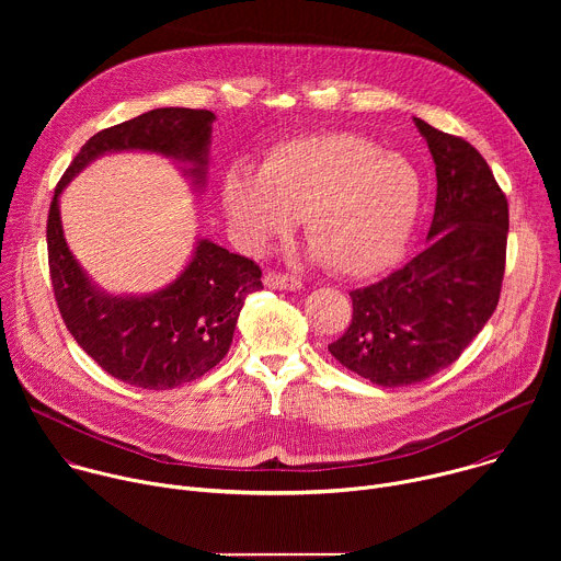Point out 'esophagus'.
Returning a JSON list of instances; mask_svg holds the SVG:
<instances>
[{
	"instance_id": "obj_1",
	"label": "esophagus",
	"mask_w": 561,
	"mask_h": 561,
	"mask_svg": "<svg viewBox=\"0 0 561 561\" xmlns=\"http://www.w3.org/2000/svg\"><path fill=\"white\" fill-rule=\"evenodd\" d=\"M264 284H266V288H275V290H299L301 288V282L297 277L284 275L277 271H268L264 275Z\"/></svg>"
}]
</instances>
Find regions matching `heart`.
I'll list each match as a JSON object with an SVG mask.
<instances>
[{"label": "heart", "instance_id": "1", "mask_svg": "<svg viewBox=\"0 0 561 561\" xmlns=\"http://www.w3.org/2000/svg\"><path fill=\"white\" fill-rule=\"evenodd\" d=\"M422 199L411 159L353 133L284 141L260 173L232 169L221 184L224 210L249 244L264 247L304 217L308 244L342 277H368L402 257Z\"/></svg>", "mask_w": 561, "mask_h": 561}]
</instances>
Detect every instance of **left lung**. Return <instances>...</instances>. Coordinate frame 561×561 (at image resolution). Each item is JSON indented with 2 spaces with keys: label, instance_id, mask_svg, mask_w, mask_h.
<instances>
[{
  "label": "left lung",
  "instance_id": "left-lung-1",
  "mask_svg": "<svg viewBox=\"0 0 561 561\" xmlns=\"http://www.w3.org/2000/svg\"><path fill=\"white\" fill-rule=\"evenodd\" d=\"M437 175L426 249L404 268L351 293L353 322L329 344L359 377L394 388L450 366L497 308L506 268L508 202L466 139L415 117Z\"/></svg>",
  "mask_w": 561,
  "mask_h": 561
}]
</instances>
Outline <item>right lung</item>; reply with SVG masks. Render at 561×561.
Returning <instances> with one entry per match:
<instances>
[{"mask_svg":"<svg viewBox=\"0 0 561 561\" xmlns=\"http://www.w3.org/2000/svg\"><path fill=\"white\" fill-rule=\"evenodd\" d=\"M215 115L202 108H154L93 135L61 175L46 224L48 271L66 329L108 375L167 390L199 379L230 348L247 295L264 288L262 268L199 239L184 273L146 297L102 293L66 247L59 193L93 159L115 150H150L191 164L186 175L204 184Z\"/></svg>","mask_w":561,"mask_h":561,"instance_id":"add662e5","label":"right lung"}]
</instances>
